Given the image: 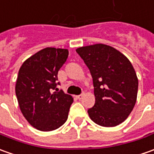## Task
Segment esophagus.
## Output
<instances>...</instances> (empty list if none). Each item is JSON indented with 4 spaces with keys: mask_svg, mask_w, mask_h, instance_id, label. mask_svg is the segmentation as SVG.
I'll return each instance as SVG.
<instances>
[{
    "mask_svg": "<svg viewBox=\"0 0 154 154\" xmlns=\"http://www.w3.org/2000/svg\"><path fill=\"white\" fill-rule=\"evenodd\" d=\"M83 96H84V94H80V95H77V99H82V98H83Z\"/></svg>",
    "mask_w": 154,
    "mask_h": 154,
    "instance_id": "34e87169",
    "label": "esophagus"
}]
</instances>
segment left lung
Segmentation results:
<instances>
[{
	"mask_svg": "<svg viewBox=\"0 0 154 154\" xmlns=\"http://www.w3.org/2000/svg\"><path fill=\"white\" fill-rule=\"evenodd\" d=\"M76 51L93 77L95 104L88 110L94 123L104 127L120 125L137 102L138 79L128 58L113 47L96 44Z\"/></svg>",
	"mask_w": 154,
	"mask_h": 154,
	"instance_id": "left-lung-1",
	"label": "left lung"
}]
</instances>
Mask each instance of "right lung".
Segmentation results:
<instances>
[{
	"label": "right lung",
	"mask_w": 154,
	"mask_h": 154,
	"mask_svg": "<svg viewBox=\"0 0 154 154\" xmlns=\"http://www.w3.org/2000/svg\"><path fill=\"white\" fill-rule=\"evenodd\" d=\"M68 54L66 49L47 47L28 58L19 69L15 91L20 109L38 131L58 129L67 120L73 98L52 91L59 90L57 74Z\"/></svg>",
	"instance_id": "1"
}]
</instances>
